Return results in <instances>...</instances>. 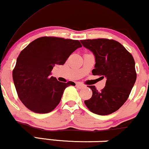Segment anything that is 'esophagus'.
Returning <instances> with one entry per match:
<instances>
[{"instance_id": "esophagus-1", "label": "esophagus", "mask_w": 149, "mask_h": 149, "mask_svg": "<svg viewBox=\"0 0 149 149\" xmlns=\"http://www.w3.org/2000/svg\"><path fill=\"white\" fill-rule=\"evenodd\" d=\"M76 87L78 89H82V88H84L85 85H83V84H81V83H76Z\"/></svg>"}]
</instances>
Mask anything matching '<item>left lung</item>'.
<instances>
[{
    "label": "left lung",
    "mask_w": 149,
    "mask_h": 149,
    "mask_svg": "<svg viewBox=\"0 0 149 149\" xmlns=\"http://www.w3.org/2000/svg\"><path fill=\"white\" fill-rule=\"evenodd\" d=\"M95 57L92 74L107 79L101 91L88 86L92 96L85 100L89 110L101 116L109 115L123 105L136 79L135 63L132 54L118 42L106 38L80 40Z\"/></svg>",
    "instance_id": "obj_1"
}]
</instances>
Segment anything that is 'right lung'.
<instances>
[{"instance_id": "right-lung-1", "label": "right lung", "mask_w": 149, "mask_h": 149, "mask_svg": "<svg viewBox=\"0 0 149 149\" xmlns=\"http://www.w3.org/2000/svg\"><path fill=\"white\" fill-rule=\"evenodd\" d=\"M82 45L77 40L41 37L29 44L20 52L13 71L19 100L26 107L38 113H47L60 102L66 87L50 76L55 65H63L72 52Z\"/></svg>"}]
</instances>
